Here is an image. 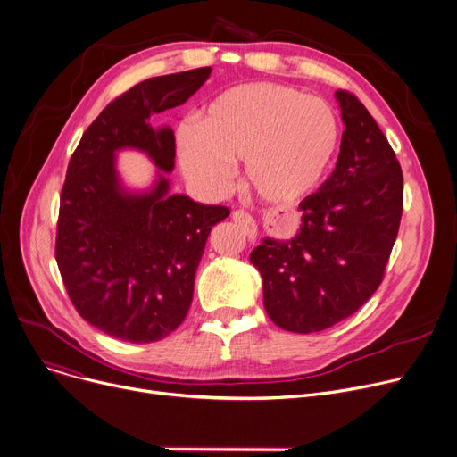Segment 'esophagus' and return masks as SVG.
Here are the masks:
<instances>
[{
  "label": "esophagus",
  "mask_w": 457,
  "mask_h": 457,
  "mask_svg": "<svg viewBox=\"0 0 457 457\" xmlns=\"http://www.w3.org/2000/svg\"><path fill=\"white\" fill-rule=\"evenodd\" d=\"M232 221L245 232V236L254 241L256 239V234H258V228H256V221L253 220L251 213L244 212V210H236L232 212Z\"/></svg>",
  "instance_id": "esophagus-1"
}]
</instances>
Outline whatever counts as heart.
<instances>
[{"mask_svg":"<svg viewBox=\"0 0 457 457\" xmlns=\"http://www.w3.org/2000/svg\"><path fill=\"white\" fill-rule=\"evenodd\" d=\"M339 140L332 106L299 90L251 83L225 90L201 114L195 132L179 134V160L187 179L208 194H225L232 166L265 201L289 203L323 180Z\"/></svg>","mask_w":457,"mask_h":457,"instance_id":"1","label":"heart"}]
</instances>
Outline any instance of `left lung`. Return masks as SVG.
<instances>
[{
	"instance_id": "left-lung-1",
	"label": "left lung",
	"mask_w": 457,
	"mask_h": 457,
	"mask_svg": "<svg viewBox=\"0 0 457 457\" xmlns=\"http://www.w3.org/2000/svg\"><path fill=\"white\" fill-rule=\"evenodd\" d=\"M336 99L345 123L336 170L299 204L297 236L267 237L251 253L265 312L287 332L330 328L372 297L404 208V177L378 123L354 94Z\"/></svg>"
}]
</instances>
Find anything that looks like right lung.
I'll return each mask as SVG.
<instances>
[{
  "label": "right lung",
  "mask_w": 457,
  "mask_h": 457,
  "mask_svg": "<svg viewBox=\"0 0 457 457\" xmlns=\"http://www.w3.org/2000/svg\"><path fill=\"white\" fill-rule=\"evenodd\" d=\"M210 71L142 80L104 106L70 158L57 223L59 271L79 315L121 341L153 343L180 327L208 234L230 210L168 195L162 175L151 192L127 194L114 154L140 149L171 171L173 130L153 129L151 116L186 103Z\"/></svg>",
  "instance_id": "add662e5"
}]
</instances>
